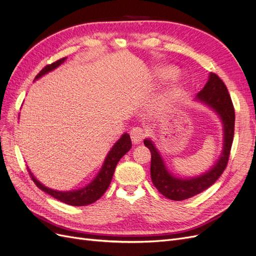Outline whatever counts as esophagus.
Segmentation results:
<instances>
[{
  "instance_id": "obj_1",
  "label": "esophagus",
  "mask_w": 256,
  "mask_h": 256,
  "mask_svg": "<svg viewBox=\"0 0 256 256\" xmlns=\"http://www.w3.org/2000/svg\"><path fill=\"white\" fill-rule=\"evenodd\" d=\"M130 136L131 140H132V143L134 145H138L143 141V138L145 136V131L140 127H136L130 131Z\"/></svg>"
}]
</instances>
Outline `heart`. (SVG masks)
Listing matches in <instances>:
<instances>
[{
  "label": "heart",
  "mask_w": 256,
  "mask_h": 256,
  "mask_svg": "<svg viewBox=\"0 0 256 256\" xmlns=\"http://www.w3.org/2000/svg\"><path fill=\"white\" fill-rule=\"evenodd\" d=\"M177 74V70L173 67L164 66L158 68L152 74V83L156 84L168 79H172ZM182 95V84L173 82L164 88L160 96L154 100L150 106V111L152 114H159L166 112L170 108L174 106Z\"/></svg>",
  "instance_id": "b5f03b06"
}]
</instances>
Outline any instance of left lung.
Instances as JSON below:
<instances>
[{
    "label": "left lung",
    "instance_id": "obj_1",
    "mask_svg": "<svg viewBox=\"0 0 256 256\" xmlns=\"http://www.w3.org/2000/svg\"><path fill=\"white\" fill-rule=\"evenodd\" d=\"M196 102L214 111L221 120L223 130L222 150L219 158L206 172L192 177H178L168 171L161 152L150 138L144 145L150 150V177L154 187L166 198L182 200L194 196L212 186L226 168L234 138L235 112L226 84L214 74H209L205 86L196 97Z\"/></svg>",
    "mask_w": 256,
    "mask_h": 256
}]
</instances>
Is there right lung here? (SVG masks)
<instances>
[{
  "label": "right lung",
  "instance_id": "add662e5",
  "mask_svg": "<svg viewBox=\"0 0 256 256\" xmlns=\"http://www.w3.org/2000/svg\"><path fill=\"white\" fill-rule=\"evenodd\" d=\"M66 60L67 58H63L56 60V63L46 66L36 76L34 81L40 79L44 74L53 72L54 69H56L58 66L63 64ZM131 146H132V143H131L129 134L127 132L122 134V136L118 138V142L111 147L109 152L106 154L104 164L102 166V168L99 170L97 175L92 178L88 184H85L84 187L79 189L68 190V191L51 189L38 180L32 173V171L28 168V173L30 177H32L33 182L36 184L37 187L40 190H42L44 192L48 193L49 196H53L54 198H56L60 200V202L66 203L72 206H86L96 202L97 200H99L104 196V193L106 191L108 188H109V186L111 184L116 166H118V161L120 160V158L124 156V154H126L130 150Z\"/></svg>",
  "mask_w": 256,
  "mask_h": 256
}]
</instances>
